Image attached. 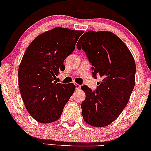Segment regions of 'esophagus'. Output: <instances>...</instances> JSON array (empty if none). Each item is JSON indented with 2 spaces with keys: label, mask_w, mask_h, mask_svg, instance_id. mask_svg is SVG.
<instances>
[{
  "label": "esophagus",
  "mask_w": 151,
  "mask_h": 151,
  "mask_svg": "<svg viewBox=\"0 0 151 151\" xmlns=\"http://www.w3.org/2000/svg\"><path fill=\"white\" fill-rule=\"evenodd\" d=\"M75 85H76V90H78V89L81 88V85H78V84L76 83L75 84Z\"/></svg>",
  "instance_id": "obj_1"
}]
</instances>
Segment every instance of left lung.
I'll return each instance as SVG.
<instances>
[{"mask_svg": "<svg viewBox=\"0 0 151 151\" xmlns=\"http://www.w3.org/2000/svg\"><path fill=\"white\" fill-rule=\"evenodd\" d=\"M78 50L85 52L93 77L102 81L92 91L81 88L85 99L81 107L84 120L94 127L110 125L127 105L135 82V63L127 46L110 32L88 31L78 40Z\"/></svg>", "mask_w": 151, "mask_h": 151, "instance_id": "left-lung-1", "label": "left lung"}]
</instances>
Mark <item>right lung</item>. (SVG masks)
Here are the masks:
<instances>
[{
  "label": "right lung",
  "instance_id": "add662e5",
  "mask_svg": "<svg viewBox=\"0 0 151 151\" xmlns=\"http://www.w3.org/2000/svg\"><path fill=\"white\" fill-rule=\"evenodd\" d=\"M83 31L57 27L38 35L26 49L19 67V87L26 110L36 121L50 123L60 117L73 95V83L57 82L64 60Z\"/></svg>",
  "mask_w": 151,
  "mask_h": 151
}]
</instances>
